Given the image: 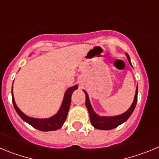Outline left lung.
Instances as JSON below:
<instances>
[{
  "label": "left lung",
  "instance_id": "1",
  "mask_svg": "<svg viewBox=\"0 0 159 159\" xmlns=\"http://www.w3.org/2000/svg\"><path fill=\"white\" fill-rule=\"evenodd\" d=\"M126 56L128 58L129 64L132 66L129 55L128 54H126ZM84 93L85 94V105H86L89 114L90 121H91L92 125L93 126L94 128H97V129L111 130L117 128L119 125H120L123 123L125 122L132 114L133 111H134L135 106H136L137 97H138V85H137L136 90H135V97H134V101H133L132 104L131 105L128 111H126L124 113L119 116H100L97 115L95 111H93V109L92 105L90 104L88 94H87V93L85 92V90H84Z\"/></svg>",
  "mask_w": 159,
  "mask_h": 159
}]
</instances>
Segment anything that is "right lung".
<instances>
[{"mask_svg":"<svg viewBox=\"0 0 159 159\" xmlns=\"http://www.w3.org/2000/svg\"><path fill=\"white\" fill-rule=\"evenodd\" d=\"M78 89V85H74L73 87H70L66 91L65 95H64L63 101H62L61 107L56 114L53 116L50 117L48 119H38V118H32L26 116L23 113L20 111L17 105L16 104L15 100H14L13 93H12V98L13 106L15 108L17 114L20 116L23 120L28 123V124L31 125L35 129H38L42 131H55V130L59 129L62 128L64 122L66 120L67 114L69 111L70 107L71 104V96H72L73 92L74 90Z\"/></svg>","mask_w":159,"mask_h":159,"instance_id":"right-lung-1","label":"right lung"}]
</instances>
